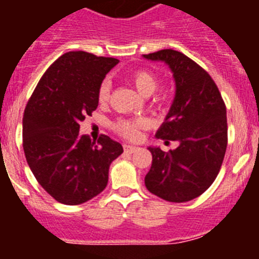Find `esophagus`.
<instances>
[{"mask_svg": "<svg viewBox=\"0 0 259 259\" xmlns=\"http://www.w3.org/2000/svg\"><path fill=\"white\" fill-rule=\"evenodd\" d=\"M123 148H124V152L130 153V154H131V153H135L137 149H139L137 146H134V145H124Z\"/></svg>", "mask_w": 259, "mask_h": 259, "instance_id": "esophagus-1", "label": "esophagus"}]
</instances>
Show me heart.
<instances>
[{
    "label": "heart",
    "mask_w": 259,
    "mask_h": 259,
    "mask_svg": "<svg viewBox=\"0 0 259 259\" xmlns=\"http://www.w3.org/2000/svg\"><path fill=\"white\" fill-rule=\"evenodd\" d=\"M131 83L134 84L135 88L140 95L150 96L155 92L158 87V77L157 75L153 74L149 70H136L134 71L130 76ZM110 97V81L105 79L98 88V101L101 104L107 102ZM146 125L145 119H119L118 122L114 124V130L119 135L127 137V139H136L139 135V130Z\"/></svg>",
    "instance_id": "obj_1"
}]
</instances>
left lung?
Here are the masks:
<instances>
[{"label": "left lung", "mask_w": 259, "mask_h": 259, "mask_svg": "<svg viewBox=\"0 0 259 259\" xmlns=\"http://www.w3.org/2000/svg\"><path fill=\"white\" fill-rule=\"evenodd\" d=\"M164 62L175 79V98L155 134L179 146L168 153L149 146L152 167L145 176L150 193L170 202H187L209 188L227 149V111L218 87L200 65L180 52L144 54Z\"/></svg>", "instance_id": "1"}]
</instances>
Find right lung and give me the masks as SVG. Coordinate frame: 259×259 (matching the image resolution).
Masks as SVG:
<instances>
[{"instance_id": "1", "label": "right lung", "mask_w": 259, "mask_h": 259, "mask_svg": "<svg viewBox=\"0 0 259 259\" xmlns=\"http://www.w3.org/2000/svg\"><path fill=\"white\" fill-rule=\"evenodd\" d=\"M116 58L68 52L42 75L23 115V149L38 184L58 202L80 205L101 193L122 145L92 141L80 122L98 106V88Z\"/></svg>"}]
</instances>
